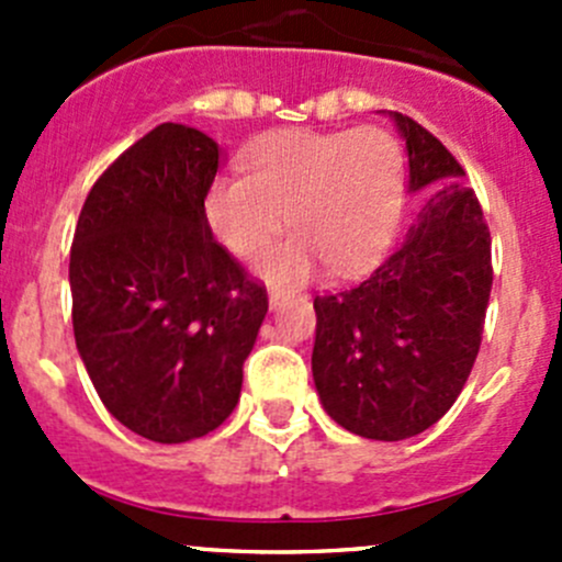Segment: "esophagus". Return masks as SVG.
<instances>
[{"instance_id":"34e87169","label":"esophagus","mask_w":562,"mask_h":562,"mask_svg":"<svg viewBox=\"0 0 562 562\" xmlns=\"http://www.w3.org/2000/svg\"><path fill=\"white\" fill-rule=\"evenodd\" d=\"M288 296H291V291H285V288H271V291H269L271 307H280V304L285 302Z\"/></svg>"}]
</instances>
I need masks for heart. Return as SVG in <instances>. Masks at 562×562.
<instances>
[{"label":"heart","instance_id":"obj_1","mask_svg":"<svg viewBox=\"0 0 562 562\" xmlns=\"http://www.w3.org/2000/svg\"><path fill=\"white\" fill-rule=\"evenodd\" d=\"M247 176L220 173L203 214L236 258H258L282 225L296 231L263 260L266 274L296 280L317 263L356 274L386 249L405 192V155L389 130H285L255 144Z\"/></svg>","mask_w":562,"mask_h":562}]
</instances>
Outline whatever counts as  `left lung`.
<instances>
[{
	"label": "left lung",
	"mask_w": 562,
	"mask_h": 562,
	"mask_svg": "<svg viewBox=\"0 0 562 562\" xmlns=\"http://www.w3.org/2000/svg\"><path fill=\"white\" fill-rule=\"evenodd\" d=\"M411 190L446 181L400 247L353 288L315 296L313 378L328 416L370 440H405L446 416L481 348L492 239L457 157L396 113Z\"/></svg>",
	"instance_id": "1"
}]
</instances>
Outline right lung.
<instances>
[{
  "label": "right lung",
  "instance_id": "1",
  "mask_svg": "<svg viewBox=\"0 0 562 562\" xmlns=\"http://www.w3.org/2000/svg\"><path fill=\"white\" fill-rule=\"evenodd\" d=\"M217 162L201 130L157 124L94 181L72 236L78 353L108 413L155 443L231 416L269 310L203 214Z\"/></svg>",
  "mask_w": 562,
  "mask_h": 562
}]
</instances>
